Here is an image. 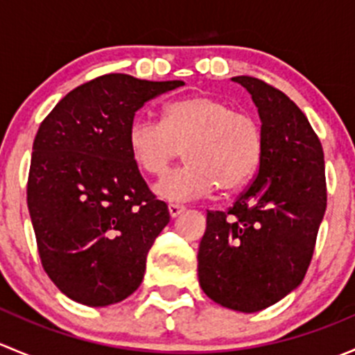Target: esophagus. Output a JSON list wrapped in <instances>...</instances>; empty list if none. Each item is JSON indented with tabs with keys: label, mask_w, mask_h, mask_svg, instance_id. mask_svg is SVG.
<instances>
[{
	"label": "esophagus",
	"mask_w": 355,
	"mask_h": 355,
	"mask_svg": "<svg viewBox=\"0 0 355 355\" xmlns=\"http://www.w3.org/2000/svg\"><path fill=\"white\" fill-rule=\"evenodd\" d=\"M168 211H170L171 218H177V216H180L182 213H184L185 207L182 206V204H170V206H168Z\"/></svg>",
	"instance_id": "obj_1"
}]
</instances>
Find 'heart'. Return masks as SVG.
I'll list each match as a JSON object with an SVG mask.
<instances>
[{
  "label": "heart",
  "mask_w": 355,
  "mask_h": 355,
  "mask_svg": "<svg viewBox=\"0 0 355 355\" xmlns=\"http://www.w3.org/2000/svg\"><path fill=\"white\" fill-rule=\"evenodd\" d=\"M135 166L161 177L184 149L185 164L156 184L161 199L191 200L214 187L232 192L259 170L264 155L261 121L247 111L207 94L168 103L161 121L137 116L127 130Z\"/></svg>",
  "instance_id": "obj_1"
}]
</instances>
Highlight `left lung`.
I'll return each instance as SVG.
<instances>
[{"label":"left lung","mask_w":355,"mask_h":355,"mask_svg":"<svg viewBox=\"0 0 355 355\" xmlns=\"http://www.w3.org/2000/svg\"><path fill=\"white\" fill-rule=\"evenodd\" d=\"M249 91L264 130L256 177L227 211H207L198 254L199 284L211 300L257 313L300 285L327 209L324 156L299 106L254 77Z\"/></svg>","instance_id":"obj_1"}]
</instances>
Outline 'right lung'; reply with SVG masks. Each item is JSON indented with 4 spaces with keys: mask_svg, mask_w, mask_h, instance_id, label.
Returning a JSON list of instances; mask_svg holds the SVG:
<instances>
[{
    "mask_svg": "<svg viewBox=\"0 0 355 355\" xmlns=\"http://www.w3.org/2000/svg\"><path fill=\"white\" fill-rule=\"evenodd\" d=\"M184 85L108 73L70 91L32 146L27 206L46 275L67 297L105 307L141 285L170 221L127 148L135 111Z\"/></svg>",
    "mask_w": 355,
    "mask_h": 355,
    "instance_id": "right-lung-1",
    "label": "right lung"
}]
</instances>
